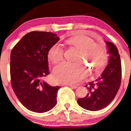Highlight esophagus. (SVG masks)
I'll return each instance as SVG.
<instances>
[{"instance_id": "34e87169", "label": "esophagus", "mask_w": 131, "mask_h": 131, "mask_svg": "<svg viewBox=\"0 0 131 131\" xmlns=\"http://www.w3.org/2000/svg\"><path fill=\"white\" fill-rule=\"evenodd\" d=\"M64 85H66V86H70L71 88H78V86L76 85H71V84H65Z\"/></svg>"}]
</instances>
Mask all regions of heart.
I'll return each mask as SVG.
<instances>
[{
	"mask_svg": "<svg viewBox=\"0 0 131 131\" xmlns=\"http://www.w3.org/2000/svg\"><path fill=\"white\" fill-rule=\"evenodd\" d=\"M69 42L71 45L80 50L77 60L85 58L89 60L96 71L103 69L107 59V51L105 46L86 35H78L71 37ZM64 48L60 43L57 42L50 48L48 58L53 64L60 62L64 56ZM87 71L80 62L72 63L63 62L53 70V77L58 83L74 84L81 81L86 76Z\"/></svg>",
	"mask_w": 131,
	"mask_h": 131,
	"instance_id": "heart-1",
	"label": "heart"
}]
</instances>
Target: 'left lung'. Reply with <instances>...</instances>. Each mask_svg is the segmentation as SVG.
Masks as SVG:
<instances>
[{
	"label": "left lung",
	"instance_id": "left-lung-1",
	"mask_svg": "<svg viewBox=\"0 0 131 131\" xmlns=\"http://www.w3.org/2000/svg\"><path fill=\"white\" fill-rule=\"evenodd\" d=\"M110 53L107 67L95 82H89V93L85 97L78 98V104L90 111H98L106 107L115 97L121 83L122 66L117 48L110 42H105Z\"/></svg>",
	"mask_w": 131,
	"mask_h": 131
}]
</instances>
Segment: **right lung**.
Instances as JSON below:
<instances>
[{
  "label": "right lung",
  "mask_w": 131,
  "mask_h": 131,
  "mask_svg": "<svg viewBox=\"0 0 131 131\" xmlns=\"http://www.w3.org/2000/svg\"><path fill=\"white\" fill-rule=\"evenodd\" d=\"M60 40L51 32L31 31L22 37L10 53L11 85L21 103L33 112H48L57 104L58 86L43 80L49 74L48 54Z\"/></svg>",
  "instance_id": "right-lung-1"
}]
</instances>
